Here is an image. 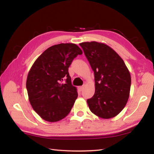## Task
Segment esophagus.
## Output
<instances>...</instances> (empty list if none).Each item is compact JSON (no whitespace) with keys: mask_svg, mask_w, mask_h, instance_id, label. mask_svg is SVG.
I'll return each instance as SVG.
<instances>
[{"mask_svg":"<svg viewBox=\"0 0 154 154\" xmlns=\"http://www.w3.org/2000/svg\"><path fill=\"white\" fill-rule=\"evenodd\" d=\"M83 88H84V87H83V86H81V87H79V89L80 91H82L83 90Z\"/></svg>","mask_w":154,"mask_h":154,"instance_id":"1","label":"esophagus"}]
</instances>
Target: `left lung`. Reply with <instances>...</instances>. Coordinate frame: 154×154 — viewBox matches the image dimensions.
<instances>
[{"mask_svg":"<svg viewBox=\"0 0 154 154\" xmlns=\"http://www.w3.org/2000/svg\"><path fill=\"white\" fill-rule=\"evenodd\" d=\"M95 75V94L87 99L91 112L109 119L125 107L130 95L131 77L120 55L108 45L95 41L79 44Z\"/></svg>","mask_w":154,"mask_h":154,"instance_id":"obj_1","label":"left lung"}]
</instances>
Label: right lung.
<instances>
[{
  "label": "right lung",
  "instance_id": "add662e5",
  "mask_svg": "<svg viewBox=\"0 0 154 154\" xmlns=\"http://www.w3.org/2000/svg\"><path fill=\"white\" fill-rule=\"evenodd\" d=\"M82 51L73 43H61L45 50L28 72L26 88L32 108L43 120L55 122L68 115L78 97L68 67ZM66 79V82L62 81Z\"/></svg>",
  "mask_w": 154,
  "mask_h": 154
}]
</instances>
